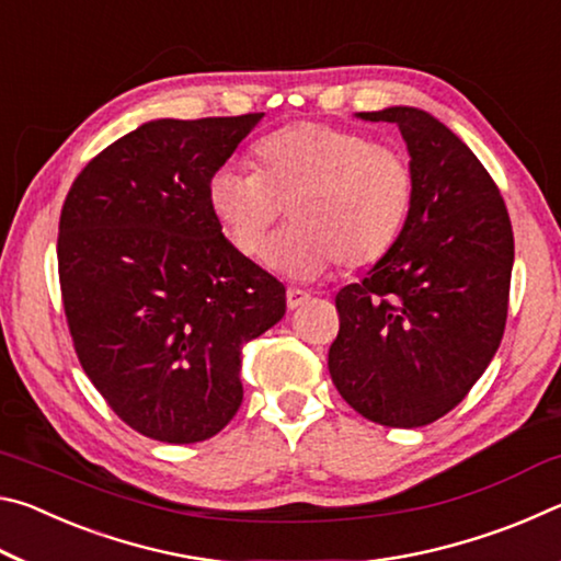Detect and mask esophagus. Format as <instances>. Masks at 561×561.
I'll return each instance as SVG.
<instances>
[{
	"label": "esophagus",
	"mask_w": 561,
	"mask_h": 561,
	"mask_svg": "<svg viewBox=\"0 0 561 561\" xmlns=\"http://www.w3.org/2000/svg\"><path fill=\"white\" fill-rule=\"evenodd\" d=\"M311 297L307 291H301V289H287V307L289 309H299V307H304V304H307Z\"/></svg>",
	"instance_id": "1"
}]
</instances>
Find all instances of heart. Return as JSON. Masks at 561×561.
I'll list each match as a JSON object with an SVG mask.
<instances>
[{"mask_svg":"<svg viewBox=\"0 0 561 561\" xmlns=\"http://www.w3.org/2000/svg\"><path fill=\"white\" fill-rule=\"evenodd\" d=\"M207 205L225 240L260 257L287 210L291 230L272 244L270 264L311 279L331 262L371 267L396 244L413 205V173L398 150L321 121L270 133L252 153V173L217 170Z\"/></svg>","mask_w":561,"mask_h":561,"instance_id":"heart-1","label":"heart"}]
</instances>
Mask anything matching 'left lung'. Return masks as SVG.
I'll use <instances>...</instances> for the list:
<instances>
[{
    "mask_svg": "<svg viewBox=\"0 0 561 561\" xmlns=\"http://www.w3.org/2000/svg\"><path fill=\"white\" fill-rule=\"evenodd\" d=\"M396 123L411 153L413 205L386 257L336 294L329 374L341 398L388 428L453 411L505 334L515 237L495 180L431 113H358Z\"/></svg>",
    "mask_w": 561,
    "mask_h": 561,
    "instance_id": "left-lung-1",
    "label": "left lung"
}]
</instances>
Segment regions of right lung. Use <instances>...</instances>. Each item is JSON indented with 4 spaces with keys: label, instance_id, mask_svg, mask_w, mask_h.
<instances>
[{
    "label": "right lung",
    "instance_id": "right-lung-1",
    "mask_svg": "<svg viewBox=\"0 0 561 561\" xmlns=\"http://www.w3.org/2000/svg\"><path fill=\"white\" fill-rule=\"evenodd\" d=\"M264 113L144 123L81 170L59 220V282L83 371L146 438H213L242 403V346L287 311L225 240L207 183Z\"/></svg>",
    "mask_w": 561,
    "mask_h": 561
}]
</instances>
